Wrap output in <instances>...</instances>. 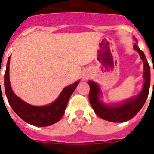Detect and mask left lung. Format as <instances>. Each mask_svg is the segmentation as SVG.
I'll return each mask as SVG.
<instances>
[{"instance_id": "8db88e82", "label": "left lung", "mask_w": 154, "mask_h": 154, "mask_svg": "<svg viewBox=\"0 0 154 154\" xmlns=\"http://www.w3.org/2000/svg\"><path fill=\"white\" fill-rule=\"evenodd\" d=\"M134 48L138 52L141 60L144 63V79L145 82L143 89L137 97L129 99L122 104L117 105H105L99 99L101 95V89L98 85L95 82L89 81L88 84L90 87L89 99L92 108L97 116L106 121L112 122H124L132 119L141 110L142 106L148 97L149 86H150V68L143 51L139 49L137 44H134ZM154 72V69H153Z\"/></svg>"}]
</instances>
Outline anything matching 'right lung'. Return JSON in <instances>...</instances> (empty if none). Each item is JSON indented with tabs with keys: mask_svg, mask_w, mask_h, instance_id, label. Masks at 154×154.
<instances>
[{
	"mask_svg": "<svg viewBox=\"0 0 154 154\" xmlns=\"http://www.w3.org/2000/svg\"><path fill=\"white\" fill-rule=\"evenodd\" d=\"M9 63L10 57L8 59L5 73V89L8 103L13 111L25 122L36 126H49L60 121L65 113L68 101L77 88L79 82L77 81L74 84L65 87L57 100L50 105L45 106H34L27 104L17 96H16L11 89L9 82Z\"/></svg>",
	"mask_w": 154,
	"mask_h": 154,
	"instance_id": "right-lung-1",
	"label": "right lung"
}]
</instances>
